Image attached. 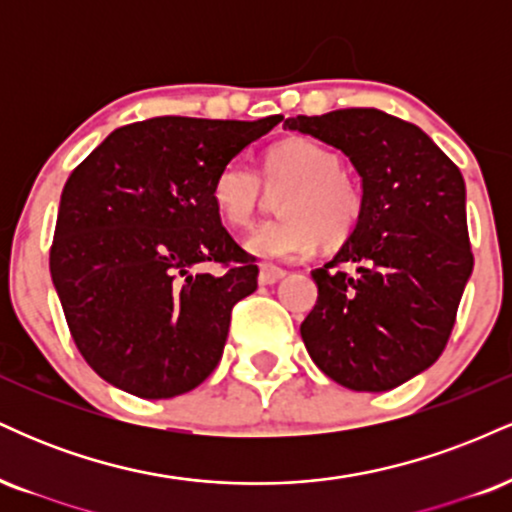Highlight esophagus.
Here are the masks:
<instances>
[{
	"instance_id": "obj_1",
	"label": "esophagus",
	"mask_w": 512,
	"mask_h": 512,
	"mask_svg": "<svg viewBox=\"0 0 512 512\" xmlns=\"http://www.w3.org/2000/svg\"><path fill=\"white\" fill-rule=\"evenodd\" d=\"M286 276V272L281 267H274V264H262L260 267V284L262 286H269V284H276V281H281Z\"/></svg>"
}]
</instances>
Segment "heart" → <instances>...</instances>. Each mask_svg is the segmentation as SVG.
Returning a JSON list of instances; mask_svg holds the SVG:
<instances>
[{
  "mask_svg": "<svg viewBox=\"0 0 512 512\" xmlns=\"http://www.w3.org/2000/svg\"><path fill=\"white\" fill-rule=\"evenodd\" d=\"M265 185L262 186L261 182ZM279 219L262 223L245 250L262 260L291 262L310 255L317 243L334 248L356 231L363 216V190L339 166L330 146L310 137L279 139L264 151L260 175L243 161H228L211 182V202L228 226L248 228L262 207L264 187L276 190Z\"/></svg>",
  "mask_w": 512,
  "mask_h": 512,
  "instance_id": "heart-1",
  "label": "heart"
}]
</instances>
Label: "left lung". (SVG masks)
<instances>
[{"instance_id": "1", "label": "left lung", "mask_w": 512, "mask_h": 512, "mask_svg": "<svg viewBox=\"0 0 512 512\" xmlns=\"http://www.w3.org/2000/svg\"><path fill=\"white\" fill-rule=\"evenodd\" d=\"M284 127L342 149L363 180L356 231L313 272L305 349L334 383L392 390L443 354L472 274L460 168L419 127L375 108L298 115Z\"/></svg>"}]
</instances>
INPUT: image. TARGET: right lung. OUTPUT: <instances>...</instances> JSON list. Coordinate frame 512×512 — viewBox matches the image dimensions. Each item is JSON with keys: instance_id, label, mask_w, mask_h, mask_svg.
<instances>
[{"instance_id": "1", "label": "right lung", "mask_w": 512, "mask_h": 512, "mask_svg": "<svg viewBox=\"0 0 512 512\" xmlns=\"http://www.w3.org/2000/svg\"><path fill=\"white\" fill-rule=\"evenodd\" d=\"M281 120L151 117L115 129L72 170L50 274L76 349L110 385L168 399L219 366L233 305L260 269L221 226L211 182Z\"/></svg>"}]
</instances>
